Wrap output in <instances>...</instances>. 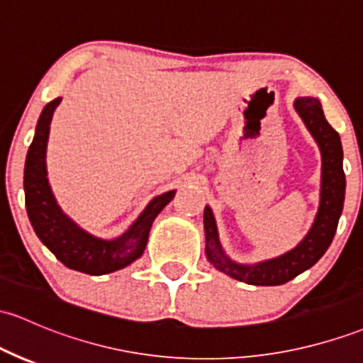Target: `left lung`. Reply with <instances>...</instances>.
I'll use <instances>...</instances> for the list:
<instances>
[{
    "instance_id": "obj_1",
    "label": "left lung",
    "mask_w": 363,
    "mask_h": 363,
    "mask_svg": "<svg viewBox=\"0 0 363 363\" xmlns=\"http://www.w3.org/2000/svg\"><path fill=\"white\" fill-rule=\"evenodd\" d=\"M294 108L306 129L317 141L322 155V181H320V205L313 225L303 241L291 252L258 262L255 265H242L233 262L222 250L218 240L217 224L210 206H205L203 224L206 236V258L215 269L227 274L229 277L253 286H279L291 281L298 274L305 272L315 265L320 257L328 252L336 234L340 215L343 212L346 179L343 172V148L340 134L329 125L322 111L320 101L315 98H298Z\"/></svg>"
}]
</instances>
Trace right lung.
Segmentation results:
<instances>
[{
	"label": "right lung",
	"mask_w": 363,
	"mask_h": 363,
	"mask_svg": "<svg viewBox=\"0 0 363 363\" xmlns=\"http://www.w3.org/2000/svg\"><path fill=\"white\" fill-rule=\"evenodd\" d=\"M62 98L53 99L43 108L33 143L26 158L23 191L29 220L43 245L72 270L103 276L130 265L141 257L148 242L150 229L163 206L174 198L175 191H167L153 198L133 225L115 240H99L86 233L67 217L51 193L46 172V145L53 111Z\"/></svg>",
	"instance_id": "add662e5"
}]
</instances>
